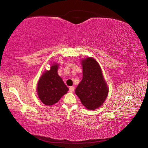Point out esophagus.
<instances>
[{"label": "esophagus", "instance_id": "34e87169", "mask_svg": "<svg viewBox=\"0 0 148 148\" xmlns=\"http://www.w3.org/2000/svg\"><path fill=\"white\" fill-rule=\"evenodd\" d=\"M69 90H70V91H71V92H74V90H75V87H74V86L70 87Z\"/></svg>", "mask_w": 148, "mask_h": 148}]
</instances>
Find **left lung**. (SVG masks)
<instances>
[{"instance_id":"obj_1","label":"left lung","mask_w":148,"mask_h":148,"mask_svg":"<svg viewBox=\"0 0 148 148\" xmlns=\"http://www.w3.org/2000/svg\"><path fill=\"white\" fill-rule=\"evenodd\" d=\"M83 78L75 90L86 108L93 110L99 108L108 95V87L102 74L101 66L92 57L82 59Z\"/></svg>"}]
</instances>
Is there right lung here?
Listing matches in <instances>:
<instances>
[{
	"label": "right lung",
	"mask_w": 148,
	"mask_h": 148,
	"mask_svg": "<svg viewBox=\"0 0 148 148\" xmlns=\"http://www.w3.org/2000/svg\"><path fill=\"white\" fill-rule=\"evenodd\" d=\"M59 64L53 62L49 71H46L42 74L37 84L36 92L38 98L46 106H52L57 103L69 88L59 76Z\"/></svg>",
	"instance_id": "obj_1"
}]
</instances>
